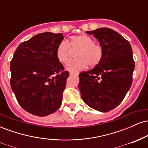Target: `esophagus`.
I'll list each match as a JSON object with an SVG mask.
<instances>
[{"label":"esophagus","instance_id":"obj_1","mask_svg":"<svg viewBox=\"0 0 148 148\" xmlns=\"http://www.w3.org/2000/svg\"><path fill=\"white\" fill-rule=\"evenodd\" d=\"M69 75H70V76H74V75H77V74H76V73L70 72V73H69Z\"/></svg>","mask_w":148,"mask_h":148}]
</instances>
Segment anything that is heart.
<instances>
[{
    "instance_id": "1",
    "label": "heart",
    "mask_w": 148,
    "mask_h": 148,
    "mask_svg": "<svg viewBox=\"0 0 148 148\" xmlns=\"http://www.w3.org/2000/svg\"><path fill=\"white\" fill-rule=\"evenodd\" d=\"M72 51H77L75 54L76 59L69 61L66 65V69L72 72L83 70L88 64L91 67H96L103 57L102 46L86 35H75L69 41L60 42L56 52L58 60L61 63H66L71 56Z\"/></svg>"
}]
</instances>
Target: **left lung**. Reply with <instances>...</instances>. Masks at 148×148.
Returning a JSON list of instances; mask_svg holds the SVG:
<instances>
[{
    "label": "left lung",
    "instance_id": "8db88e82",
    "mask_svg": "<svg viewBox=\"0 0 148 148\" xmlns=\"http://www.w3.org/2000/svg\"><path fill=\"white\" fill-rule=\"evenodd\" d=\"M98 40L103 49L97 66L79 74L82 99L101 112L113 110L123 101L132 84L135 62L130 42L108 28L86 31Z\"/></svg>",
    "mask_w": 148,
    "mask_h": 148
}]
</instances>
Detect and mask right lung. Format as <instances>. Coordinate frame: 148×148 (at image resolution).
Masks as SVG:
<instances>
[{
  "mask_svg": "<svg viewBox=\"0 0 148 148\" xmlns=\"http://www.w3.org/2000/svg\"><path fill=\"white\" fill-rule=\"evenodd\" d=\"M61 33L46 32L22 42L10 62V85L25 111L46 116L60 108L69 77L56 57Z\"/></svg>",
  "mask_w": 148,
  "mask_h": 148,
  "instance_id": "1",
  "label": "right lung"
}]
</instances>
